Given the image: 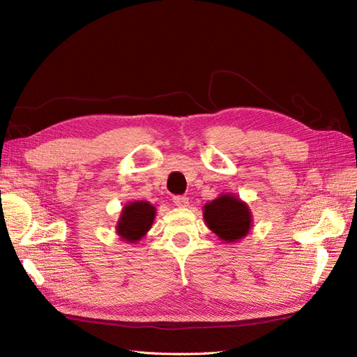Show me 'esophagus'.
<instances>
[{"mask_svg":"<svg viewBox=\"0 0 357 357\" xmlns=\"http://www.w3.org/2000/svg\"><path fill=\"white\" fill-rule=\"evenodd\" d=\"M172 202H174L177 207H188L189 204V199L186 197H181V195H176L174 198H172Z\"/></svg>","mask_w":357,"mask_h":357,"instance_id":"34e87169","label":"esophagus"}]
</instances>
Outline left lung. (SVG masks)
I'll list each match as a JSON object with an SVG mask.
<instances>
[{"label":"left lung","instance_id":"8db88e82","mask_svg":"<svg viewBox=\"0 0 357 357\" xmlns=\"http://www.w3.org/2000/svg\"><path fill=\"white\" fill-rule=\"evenodd\" d=\"M204 219L208 228L223 241H235L250 229L252 214L238 198L222 195L204 207Z\"/></svg>","mask_w":357,"mask_h":357}]
</instances>
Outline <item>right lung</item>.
<instances>
[{"label":"right lung","mask_w":357,"mask_h":357,"mask_svg":"<svg viewBox=\"0 0 357 357\" xmlns=\"http://www.w3.org/2000/svg\"><path fill=\"white\" fill-rule=\"evenodd\" d=\"M155 219V207L144 201L131 202L123 208L117 225V232L122 238L135 243L150 229Z\"/></svg>","instance_id":"obj_1"}]
</instances>
